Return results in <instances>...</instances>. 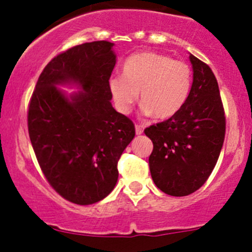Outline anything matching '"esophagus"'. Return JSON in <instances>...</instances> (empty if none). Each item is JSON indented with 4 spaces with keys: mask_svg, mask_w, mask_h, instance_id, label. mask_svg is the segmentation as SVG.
I'll use <instances>...</instances> for the list:
<instances>
[{
    "mask_svg": "<svg viewBox=\"0 0 252 252\" xmlns=\"http://www.w3.org/2000/svg\"><path fill=\"white\" fill-rule=\"evenodd\" d=\"M142 133H144V126L136 124V126H135V134H136V135H141Z\"/></svg>",
    "mask_w": 252,
    "mask_h": 252,
    "instance_id": "esophagus-1",
    "label": "esophagus"
}]
</instances>
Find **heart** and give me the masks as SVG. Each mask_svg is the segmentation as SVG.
Returning a JSON list of instances; mask_svg holds the SVG:
<instances>
[{
    "mask_svg": "<svg viewBox=\"0 0 252 252\" xmlns=\"http://www.w3.org/2000/svg\"><path fill=\"white\" fill-rule=\"evenodd\" d=\"M108 86L121 113L131 111L140 91L142 112L167 119L180 111L189 96L191 69L161 53H135L124 62L123 75L111 77Z\"/></svg>",
    "mask_w": 252,
    "mask_h": 252,
    "instance_id": "obj_1",
    "label": "heart"
}]
</instances>
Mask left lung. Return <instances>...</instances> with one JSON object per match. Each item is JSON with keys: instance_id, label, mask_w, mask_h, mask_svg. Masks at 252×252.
<instances>
[{"instance_id": "obj_1", "label": "left lung", "mask_w": 252, "mask_h": 252, "mask_svg": "<svg viewBox=\"0 0 252 252\" xmlns=\"http://www.w3.org/2000/svg\"><path fill=\"white\" fill-rule=\"evenodd\" d=\"M192 85L173 117L145 129L154 150L150 172L156 187L187 196L205 184L215 168L225 135V117L217 79L206 63L190 55Z\"/></svg>"}]
</instances>
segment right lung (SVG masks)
I'll return each mask as SVG.
<instances>
[{
  "label": "right lung",
  "instance_id": "obj_1",
  "mask_svg": "<svg viewBox=\"0 0 252 252\" xmlns=\"http://www.w3.org/2000/svg\"><path fill=\"white\" fill-rule=\"evenodd\" d=\"M110 41L60 53L40 74L28 111V130L51 187L77 205L105 199L118 180L117 163L135 136L133 122L112 107L116 65ZM78 86L67 95L57 86Z\"/></svg>",
  "mask_w": 252,
  "mask_h": 252
}]
</instances>
